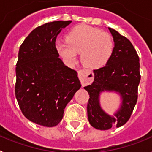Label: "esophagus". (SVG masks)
Returning a JSON list of instances; mask_svg holds the SVG:
<instances>
[{
	"mask_svg": "<svg viewBox=\"0 0 152 152\" xmlns=\"http://www.w3.org/2000/svg\"><path fill=\"white\" fill-rule=\"evenodd\" d=\"M94 75L90 70L80 69L78 71V77L82 86L91 82L94 80Z\"/></svg>",
	"mask_w": 152,
	"mask_h": 152,
	"instance_id": "34e87169",
	"label": "esophagus"
}]
</instances>
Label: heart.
I'll use <instances>...</instances> for the list:
<instances>
[{
    "label": "heart",
    "instance_id": "obj_1",
    "mask_svg": "<svg viewBox=\"0 0 152 152\" xmlns=\"http://www.w3.org/2000/svg\"><path fill=\"white\" fill-rule=\"evenodd\" d=\"M66 42H56V48L64 61L69 64L76 61L77 53L84 66L98 68L110 59L114 43L108 33L88 25L72 28L65 37Z\"/></svg>",
    "mask_w": 152,
    "mask_h": 152
}]
</instances>
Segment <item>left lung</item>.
<instances>
[{
	"label": "left lung",
	"instance_id": "1",
	"mask_svg": "<svg viewBox=\"0 0 152 152\" xmlns=\"http://www.w3.org/2000/svg\"><path fill=\"white\" fill-rule=\"evenodd\" d=\"M109 30L115 43L112 55L105 66L94 70V82L84 88L90 95L87 107L89 123L100 130L118 128L127 123L136 104L141 79L139 58L131 42L115 29ZM103 91H116L122 96L121 107L113 117L100 107L99 97Z\"/></svg>",
	"mask_w": 152,
	"mask_h": 152
}]
</instances>
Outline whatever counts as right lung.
<instances>
[{
  "label": "right lung",
  "mask_w": 152,
  "mask_h": 152,
  "mask_svg": "<svg viewBox=\"0 0 152 152\" xmlns=\"http://www.w3.org/2000/svg\"><path fill=\"white\" fill-rule=\"evenodd\" d=\"M71 23L54 21L38 26L20 47L16 98L24 116L40 126H57L81 87L77 72L64 65L56 48L57 36Z\"/></svg>",
  "instance_id": "obj_1"
}]
</instances>
